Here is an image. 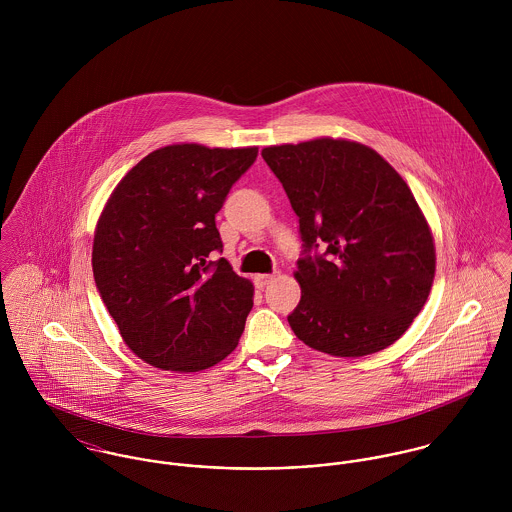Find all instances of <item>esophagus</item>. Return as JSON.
<instances>
[{"mask_svg":"<svg viewBox=\"0 0 512 512\" xmlns=\"http://www.w3.org/2000/svg\"><path fill=\"white\" fill-rule=\"evenodd\" d=\"M254 282H256L258 288H266L268 284L274 282V276H272V274H258V276L254 278Z\"/></svg>","mask_w":512,"mask_h":512,"instance_id":"esophagus-1","label":"esophagus"}]
</instances>
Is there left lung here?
Here are the masks:
<instances>
[{"instance_id":"obj_1","label":"left lung","mask_w":512,"mask_h":512,"mask_svg":"<svg viewBox=\"0 0 512 512\" xmlns=\"http://www.w3.org/2000/svg\"><path fill=\"white\" fill-rule=\"evenodd\" d=\"M299 217L305 256L295 337L333 357L396 343L422 311L436 276L432 228L400 173L372 147L315 138L262 149Z\"/></svg>"}]
</instances>
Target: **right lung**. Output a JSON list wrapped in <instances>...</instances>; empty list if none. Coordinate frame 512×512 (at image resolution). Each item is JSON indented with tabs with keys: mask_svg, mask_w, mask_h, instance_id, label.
Instances as JSON below:
<instances>
[{
	"mask_svg": "<svg viewBox=\"0 0 512 512\" xmlns=\"http://www.w3.org/2000/svg\"><path fill=\"white\" fill-rule=\"evenodd\" d=\"M258 147H159L112 191L94 230L92 272L124 343L147 365L199 372L228 357L254 286L211 252L215 215Z\"/></svg>",
	"mask_w": 512,
	"mask_h": 512,
	"instance_id": "1",
	"label": "right lung"
}]
</instances>
